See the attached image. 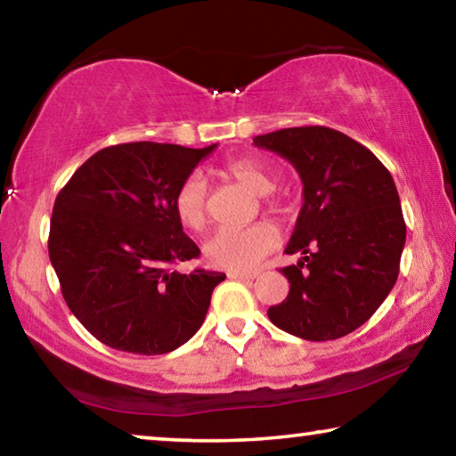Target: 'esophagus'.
Listing matches in <instances>:
<instances>
[{
    "label": "esophagus",
    "mask_w": 456,
    "mask_h": 456,
    "mask_svg": "<svg viewBox=\"0 0 456 456\" xmlns=\"http://www.w3.org/2000/svg\"><path fill=\"white\" fill-rule=\"evenodd\" d=\"M229 280H241V281H251L257 277V272H229Z\"/></svg>",
    "instance_id": "obj_1"
}]
</instances>
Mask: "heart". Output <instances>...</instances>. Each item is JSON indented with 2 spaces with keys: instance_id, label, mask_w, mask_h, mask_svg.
<instances>
[{
  "instance_id": "obj_1",
  "label": "heart",
  "mask_w": 456,
  "mask_h": 456,
  "mask_svg": "<svg viewBox=\"0 0 456 456\" xmlns=\"http://www.w3.org/2000/svg\"><path fill=\"white\" fill-rule=\"evenodd\" d=\"M223 175L243 184L245 189L256 192L259 197L272 195L277 187V175L272 167L259 159L243 157L229 160L223 167ZM173 209L176 219L184 227L200 231L207 223V183L200 175H191L184 179L173 197ZM267 211L277 217L291 215V205L285 200H269ZM280 235L269 223H256V225L241 229H219L205 241V257L215 267L231 269V272H245L257 261L275 249Z\"/></svg>"
}]
</instances>
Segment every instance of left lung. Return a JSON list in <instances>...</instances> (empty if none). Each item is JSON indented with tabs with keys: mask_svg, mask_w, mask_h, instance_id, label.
Here are the masks:
<instances>
[{
	"mask_svg": "<svg viewBox=\"0 0 456 456\" xmlns=\"http://www.w3.org/2000/svg\"><path fill=\"white\" fill-rule=\"evenodd\" d=\"M289 160L304 205L285 253L289 293L267 310L277 328L310 342L350 334L395 288L406 225L395 179L366 146L326 126L281 128L253 138Z\"/></svg>",
	"mask_w": 456,
	"mask_h": 456,
	"instance_id": "obj_1",
	"label": "left lung"
}]
</instances>
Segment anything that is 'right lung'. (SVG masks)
<instances>
[{
	"mask_svg": "<svg viewBox=\"0 0 456 456\" xmlns=\"http://www.w3.org/2000/svg\"><path fill=\"white\" fill-rule=\"evenodd\" d=\"M179 144L108 146L53 203L48 251L70 312L114 350L157 356L197 334L225 273L171 265L199 257L173 197L215 151Z\"/></svg>",
	"mask_w": 456,
	"mask_h": 456,
	"instance_id": "add662e5",
	"label": "right lung"
}]
</instances>
